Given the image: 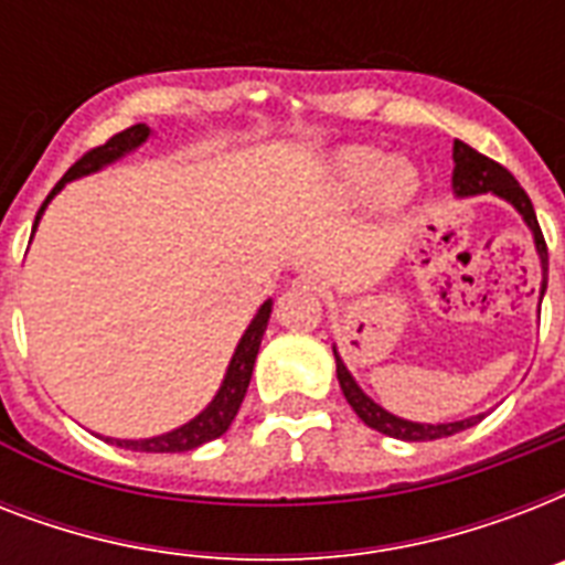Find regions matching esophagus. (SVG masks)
<instances>
[{
  "label": "esophagus",
  "instance_id": "obj_1",
  "mask_svg": "<svg viewBox=\"0 0 565 565\" xmlns=\"http://www.w3.org/2000/svg\"><path fill=\"white\" fill-rule=\"evenodd\" d=\"M296 287H299V290H305V292H317L319 290V281H317V278H313V275H301L299 281H296Z\"/></svg>",
  "mask_w": 565,
  "mask_h": 565
}]
</instances>
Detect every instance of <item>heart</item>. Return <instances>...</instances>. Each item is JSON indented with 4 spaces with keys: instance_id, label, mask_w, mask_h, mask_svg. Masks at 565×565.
Masks as SVG:
<instances>
[{
    "instance_id": "1",
    "label": "heart",
    "mask_w": 565,
    "mask_h": 565,
    "mask_svg": "<svg viewBox=\"0 0 565 565\" xmlns=\"http://www.w3.org/2000/svg\"><path fill=\"white\" fill-rule=\"evenodd\" d=\"M337 175L345 190L363 193V190L381 184L386 202H402L413 190V172L404 163H386L381 152L372 149H352L337 163Z\"/></svg>"
}]
</instances>
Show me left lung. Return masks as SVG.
Returning a JSON list of instances; mask_svg holds the SVG:
<instances>
[{"instance_id":"left-lung-1","label":"left lung","mask_w":565,"mask_h":565,"mask_svg":"<svg viewBox=\"0 0 565 565\" xmlns=\"http://www.w3.org/2000/svg\"><path fill=\"white\" fill-rule=\"evenodd\" d=\"M455 190L457 195L495 193L501 195V199H508V202L513 204L522 216H525L531 231H534L536 248H540V257H543V273H548V246H545L543 231H540V222H536L534 204H531L527 193L522 190V184H519V181L513 179L501 163L490 161L487 154L475 152L472 146L455 140ZM543 292H545V281H543ZM334 358H337V377H340V386H343L345 402L352 404L354 413H358L370 428L381 430V434H386V437L407 439V443H428V439L451 437V434H457V430L472 428V425H478V422L483 419V416H472V419L448 422V425H419V422L398 419V416H393V413H386L384 407H377L372 398H366V395L361 393V386L354 384V377L349 375V370H345V363L340 361V354L334 352Z\"/></svg>"}]
</instances>
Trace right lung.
I'll use <instances>...</instances> for the list:
<instances>
[{
  "label": "right lung",
  "instance_id": "obj_1",
  "mask_svg": "<svg viewBox=\"0 0 565 565\" xmlns=\"http://www.w3.org/2000/svg\"><path fill=\"white\" fill-rule=\"evenodd\" d=\"M149 137V128L146 126H131L126 131H119L114 135L110 140H105L102 146L90 149V152H84L78 161L64 172V179L57 181L52 193L46 195V202L40 204L38 211V220L40 213L46 211L49 199L57 193V190L64 188L66 181L78 179V175H87V172H96L99 167L105 163L117 161L119 154L131 152L135 146H140ZM34 220V225H38ZM269 310L273 305L266 301L264 308L257 310V317L252 319V326L246 328V334L239 340L237 352L231 358V366H228V375L222 381L220 393L213 398L207 407H204L193 422H188L184 428L179 430H170V434H163V437H152V439H117V446H126L131 451H190V448H199L204 443H211V439L222 437L225 430L231 428V422L237 416L239 404H243V395L248 390V381H252V370H255V358H257V349H260V340H264V331H266V322H269Z\"/></svg>",
  "mask_w": 565,
  "mask_h": 565
}]
</instances>
